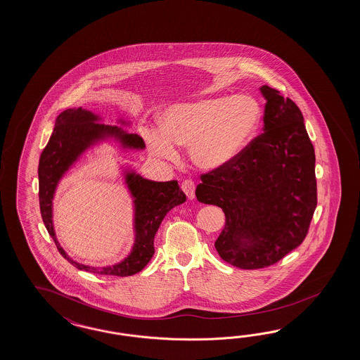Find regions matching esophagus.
Listing matches in <instances>:
<instances>
[{"mask_svg": "<svg viewBox=\"0 0 360 360\" xmlns=\"http://www.w3.org/2000/svg\"><path fill=\"white\" fill-rule=\"evenodd\" d=\"M181 188L187 195L188 199H193V196H195V184L191 179H184L182 184H181Z\"/></svg>", "mask_w": 360, "mask_h": 360, "instance_id": "34e87169", "label": "esophagus"}]
</instances>
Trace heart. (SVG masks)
I'll use <instances>...</instances> for the list:
<instances>
[{"instance_id":"heart-1","label":"heart","mask_w":360,"mask_h":360,"mask_svg":"<svg viewBox=\"0 0 360 360\" xmlns=\"http://www.w3.org/2000/svg\"><path fill=\"white\" fill-rule=\"evenodd\" d=\"M262 109L250 96H222L169 108L161 131L150 134L158 158H174L176 146H190L195 165L205 170L225 167L254 136Z\"/></svg>"}]
</instances>
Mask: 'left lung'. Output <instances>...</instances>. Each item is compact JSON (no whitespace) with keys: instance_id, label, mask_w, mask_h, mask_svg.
<instances>
[{"instance_id":"obj_1","label":"left lung","mask_w":360,"mask_h":360,"mask_svg":"<svg viewBox=\"0 0 360 360\" xmlns=\"http://www.w3.org/2000/svg\"><path fill=\"white\" fill-rule=\"evenodd\" d=\"M266 98L263 134L225 167L200 176L196 199L225 213L214 247L240 269L280 262L302 245L317 205L315 149L297 104L277 89Z\"/></svg>"}]
</instances>
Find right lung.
<instances>
[{
  "label": "right lung",
  "instance_id": "obj_1",
  "mask_svg": "<svg viewBox=\"0 0 360 360\" xmlns=\"http://www.w3.org/2000/svg\"><path fill=\"white\" fill-rule=\"evenodd\" d=\"M100 118L92 112L74 108L63 110L57 117L52 136L39 160V202L41 219L49 236L57 245L58 252L75 268L104 276L127 277L149 263L155 254L153 239L167 212L186 202V195L176 181L153 182L135 173H126V184L135 204V243L131 254L113 266H89L74 262L63 251L53 229L52 200L56 187L62 176L77 161L80 155L94 143L105 136H115L123 147L143 149L144 141L136 134H126L118 127L96 123Z\"/></svg>",
  "mask_w": 360,
  "mask_h": 360
}]
</instances>
